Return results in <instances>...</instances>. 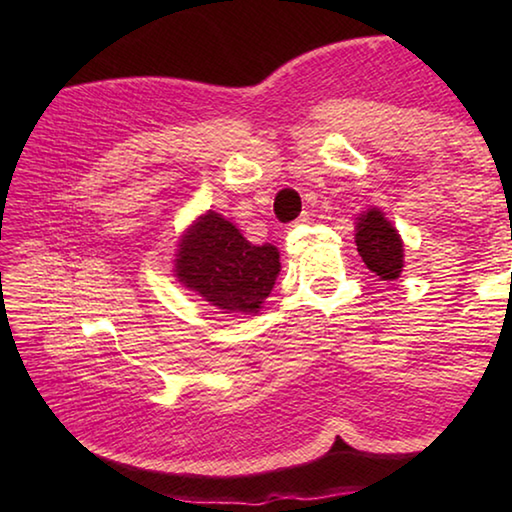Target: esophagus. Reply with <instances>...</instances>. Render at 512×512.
Segmentation results:
<instances>
[{"label":"esophagus","instance_id":"34e87169","mask_svg":"<svg viewBox=\"0 0 512 512\" xmlns=\"http://www.w3.org/2000/svg\"><path fill=\"white\" fill-rule=\"evenodd\" d=\"M305 223H309V214L307 212H302L296 221H293V225H305Z\"/></svg>","mask_w":512,"mask_h":512}]
</instances>
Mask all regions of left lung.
<instances>
[{
  "instance_id": "left-lung-1",
  "label": "left lung",
  "mask_w": 512,
  "mask_h": 512,
  "mask_svg": "<svg viewBox=\"0 0 512 512\" xmlns=\"http://www.w3.org/2000/svg\"><path fill=\"white\" fill-rule=\"evenodd\" d=\"M354 244L379 280L393 282L404 271V241L379 207H368L354 219Z\"/></svg>"
}]
</instances>
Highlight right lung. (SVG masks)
<instances>
[{"mask_svg": "<svg viewBox=\"0 0 512 512\" xmlns=\"http://www.w3.org/2000/svg\"><path fill=\"white\" fill-rule=\"evenodd\" d=\"M280 268V250L248 241L235 223L214 210L187 225L173 257V277L230 316H257Z\"/></svg>", "mask_w": 512, "mask_h": 512, "instance_id": "1", "label": "right lung"}]
</instances>
